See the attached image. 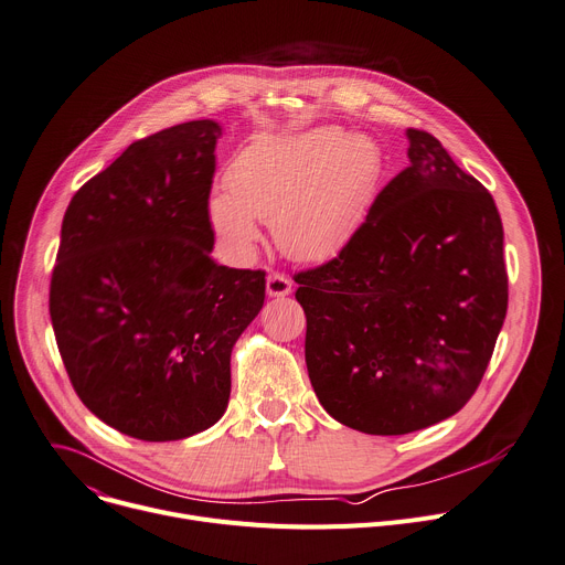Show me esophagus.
Segmentation results:
<instances>
[{"mask_svg": "<svg viewBox=\"0 0 565 565\" xmlns=\"http://www.w3.org/2000/svg\"><path fill=\"white\" fill-rule=\"evenodd\" d=\"M266 290H268L270 297H286V295H290V290H292V281H290L286 275L273 273V275H268V279H266Z\"/></svg>", "mask_w": 565, "mask_h": 565, "instance_id": "obj_1", "label": "esophagus"}]
</instances>
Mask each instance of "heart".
Instances as JSON below:
<instances>
[{
    "instance_id": "heart-1",
    "label": "heart",
    "mask_w": 565,
    "mask_h": 565,
    "mask_svg": "<svg viewBox=\"0 0 565 565\" xmlns=\"http://www.w3.org/2000/svg\"><path fill=\"white\" fill-rule=\"evenodd\" d=\"M385 175V152L365 132L316 126L259 137L227 167V189L207 200L212 230L234 259L249 262L273 225L281 252L327 264L363 230Z\"/></svg>"
}]
</instances>
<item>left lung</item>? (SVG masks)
Wrapping results in <instances>:
<instances>
[{"label":"left lung","mask_w":565,"mask_h":565,"mask_svg":"<svg viewBox=\"0 0 565 565\" xmlns=\"http://www.w3.org/2000/svg\"><path fill=\"white\" fill-rule=\"evenodd\" d=\"M338 259L295 277L306 367L327 413L367 435L439 424L478 390L507 316L491 193L424 130Z\"/></svg>","instance_id":"8db88e82"}]
</instances>
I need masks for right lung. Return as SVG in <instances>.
Returning a JSON list of instances; mask_svg holds the SVG:
<instances>
[{"label": "right lung", "mask_w": 565, "mask_h": 565, "mask_svg": "<svg viewBox=\"0 0 565 565\" xmlns=\"http://www.w3.org/2000/svg\"><path fill=\"white\" fill-rule=\"evenodd\" d=\"M214 119L130 143L72 198L49 313L70 381L100 422L178 441L227 409L236 340L259 316L266 273L212 259Z\"/></svg>", "instance_id": "right-lung-1"}]
</instances>
